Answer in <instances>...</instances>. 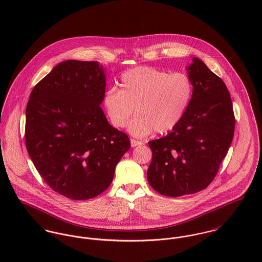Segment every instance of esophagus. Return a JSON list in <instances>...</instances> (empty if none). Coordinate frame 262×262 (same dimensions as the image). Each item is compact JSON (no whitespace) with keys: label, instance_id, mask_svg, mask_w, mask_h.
<instances>
[{"label":"esophagus","instance_id":"esophagus-1","mask_svg":"<svg viewBox=\"0 0 262 262\" xmlns=\"http://www.w3.org/2000/svg\"><path fill=\"white\" fill-rule=\"evenodd\" d=\"M143 144L141 141H137V140H135V139H132L130 140V145L134 147V146H138V145H141Z\"/></svg>","mask_w":262,"mask_h":262}]
</instances>
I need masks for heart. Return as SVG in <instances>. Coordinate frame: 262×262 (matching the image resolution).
I'll return each mask as SVG.
<instances>
[{"mask_svg":"<svg viewBox=\"0 0 262 262\" xmlns=\"http://www.w3.org/2000/svg\"><path fill=\"white\" fill-rule=\"evenodd\" d=\"M120 90L111 88L104 94L103 103L112 123L143 138L154 130L166 134L180 123L193 96V83L183 72L170 74L149 66L129 69L120 76Z\"/></svg>","mask_w":262,"mask_h":262,"instance_id":"b5f03b06","label":"heart"}]
</instances>
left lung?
I'll use <instances>...</instances> for the list:
<instances>
[{
	"label": "left lung",
	"mask_w": 262,
	"mask_h": 262,
	"mask_svg": "<svg viewBox=\"0 0 262 262\" xmlns=\"http://www.w3.org/2000/svg\"><path fill=\"white\" fill-rule=\"evenodd\" d=\"M187 70L194 90L185 116L166 137L148 142L152 152L148 184L169 197L194 194L209 186L228 152L235 128L224 81L196 57Z\"/></svg>",
	"instance_id": "left-lung-1"
}]
</instances>
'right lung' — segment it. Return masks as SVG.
<instances>
[{"instance_id":"obj_1","label":"right lung","mask_w":262,"mask_h":262,"mask_svg":"<svg viewBox=\"0 0 262 262\" xmlns=\"http://www.w3.org/2000/svg\"><path fill=\"white\" fill-rule=\"evenodd\" d=\"M105 85L96 61L67 60L30 94L25 125L30 158L46 184L72 200L105 191L130 147L128 137L108 123L99 106Z\"/></svg>"}]
</instances>
